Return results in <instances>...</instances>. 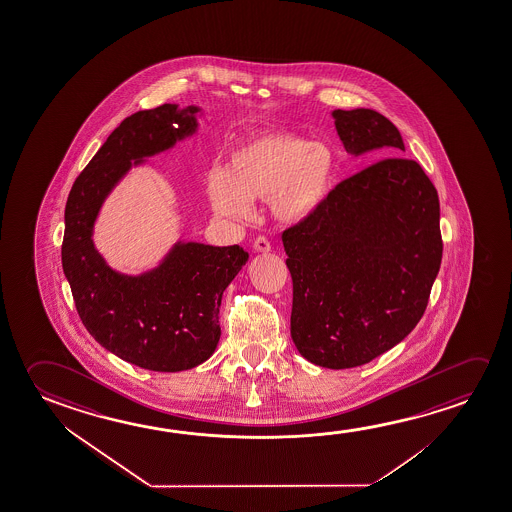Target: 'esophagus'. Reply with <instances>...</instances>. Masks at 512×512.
<instances>
[{
    "label": "esophagus",
    "instance_id": "obj_1",
    "mask_svg": "<svg viewBox=\"0 0 512 512\" xmlns=\"http://www.w3.org/2000/svg\"><path fill=\"white\" fill-rule=\"evenodd\" d=\"M253 250L259 253H268L271 250V243H269L268 237L259 236L253 243Z\"/></svg>",
    "mask_w": 512,
    "mask_h": 512
}]
</instances>
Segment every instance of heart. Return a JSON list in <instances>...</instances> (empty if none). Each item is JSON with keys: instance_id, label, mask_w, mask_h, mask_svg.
Returning <instances> with one entry per match:
<instances>
[{"instance_id": "b5f03b06", "label": "heart", "mask_w": 512, "mask_h": 512, "mask_svg": "<svg viewBox=\"0 0 512 512\" xmlns=\"http://www.w3.org/2000/svg\"><path fill=\"white\" fill-rule=\"evenodd\" d=\"M335 179V159L323 143L292 133L255 136L209 172V195L223 216H244L253 200H269L276 220L296 225L321 209Z\"/></svg>"}]
</instances>
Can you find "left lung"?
I'll return each mask as SVG.
<instances>
[{
    "instance_id": "obj_1",
    "label": "left lung",
    "mask_w": 512,
    "mask_h": 512,
    "mask_svg": "<svg viewBox=\"0 0 512 512\" xmlns=\"http://www.w3.org/2000/svg\"><path fill=\"white\" fill-rule=\"evenodd\" d=\"M331 115L349 154L404 152L399 129L378 111ZM282 241L299 353L326 369L358 367L424 315L443 253L438 191L417 161L379 159L339 182Z\"/></svg>"
}]
</instances>
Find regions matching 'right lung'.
<instances>
[{
	"mask_svg": "<svg viewBox=\"0 0 512 512\" xmlns=\"http://www.w3.org/2000/svg\"><path fill=\"white\" fill-rule=\"evenodd\" d=\"M198 111L163 104L122 120L79 173L65 205L62 266L81 321L118 358L156 372L193 369L214 353L221 296L248 252L239 244L179 241L158 268L129 276L104 262L92 232L104 198L129 168L195 133Z\"/></svg>",
	"mask_w": 512,
	"mask_h": 512,
	"instance_id": "obj_1",
	"label": "right lung"
}]
</instances>
